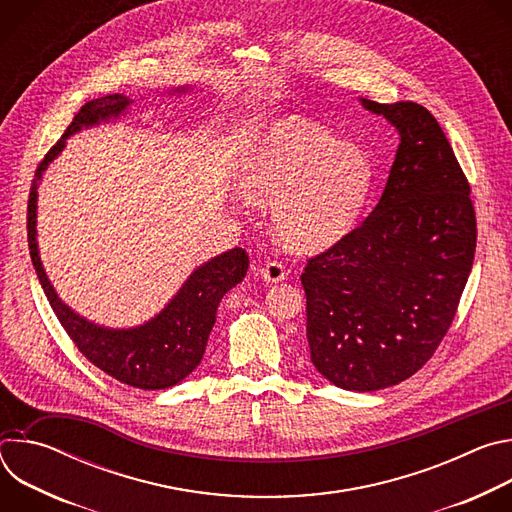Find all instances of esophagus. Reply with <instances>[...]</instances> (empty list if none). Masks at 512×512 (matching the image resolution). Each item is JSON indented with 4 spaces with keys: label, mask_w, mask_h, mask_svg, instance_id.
<instances>
[{
    "label": "esophagus",
    "mask_w": 512,
    "mask_h": 512,
    "mask_svg": "<svg viewBox=\"0 0 512 512\" xmlns=\"http://www.w3.org/2000/svg\"><path fill=\"white\" fill-rule=\"evenodd\" d=\"M259 271L267 283H277V281L285 279V275H287L285 265L281 261H267Z\"/></svg>",
    "instance_id": "1"
}]
</instances>
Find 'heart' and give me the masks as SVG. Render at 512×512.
I'll list each match as a JSON object with an SVG mask.
<instances>
[{
	"label": "heart",
	"instance_id": "heart-1",
	"mask_svg": "<svg viewBox=\"0 0 512 512\" xmlns=\"http://www.w3.org/2000/svg\"><path fill=\"white\" fill-rule=\"evenodd\" d=\"M373 180L369 158L304 119L279 123L249 162L243 186L271 204L273 231L300 251H318L354 225Z\"/></svg>",
	"mask_w": 512,
	"mask_h": 512
}]
</instances>
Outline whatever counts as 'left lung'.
<instances>
[{"label":"left lung","mask_w":512,"mask_h":512,"mask_svg":"<svg viewBox=\"0 0 512 512\" xmlns=\"http://www.w3.org/2000/svg\"><path fill=\"white\" fill-rule=\"evenodd\" d=\"M362 105L401 133L387 186L364 223L302 273L314 367L360 393L399 385L433 356L476 251L470 184L440 123L411 101Z\"/></svg>","instance_id":"left-lung-1"}]
</instances>
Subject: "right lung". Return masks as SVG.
<instances>
[{
    "label": "right lung",
    "instance_id": "add662e5",
    "mask_svg": "<svg viewBox=\"0 0 512 512\" xmlns=\"http://www.w3.org/2000/svg\"><path fill=\"white\" fill-rule=\"evenodd\" d=\"M129 103L123 95H107L85 103L38 164L28 198V247L36 275L58 322L85 358L129 387L156 391L174 387L200 364L218 304L247 275V251L237 247L198 267L182 285L178 296L148 324L131 330H109L87 322L58 300L42 269L36 243V188L42 172L60 154L68 135L77 133L81 127L117 117Z\"/></svg>",
    "mask_w": 512,
    "mask_h": 512
}]
</instances>
